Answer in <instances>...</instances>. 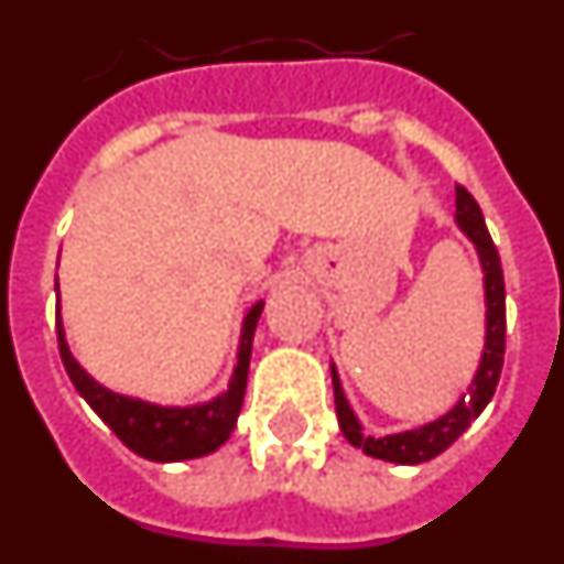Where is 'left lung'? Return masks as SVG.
Listing matches in <instances>:
<instances>
[{
  "label": "left lung",
  "mask_w": 564,
  "mask_h": 564,
  "mask_svg": "<svg viewBox=\"0 0 564 564\" xmlns=\"http://www.w3.org/2000/svg\"><path fill=\"white\" fill-rule=\"evenodd\" d=\"M455 220L460 231L475 242L482 265V288H486V344H482L480 367H477L475 378L468 383L466 395L437 421L423 423V426L410 432H398V435L372 437L364 435L356 412L350 410V403L344 398L336 367L330 364L338 426H341L344 437L352 446L364 449V455L378 457V460L415 466V463H426L441 455V452H446L471 426V421L486 410L497 390V381H500L502 358H506V282H502L500 253H497L495 242H491V234H488L486 220H482L480 206L463 186H457Z\"/></svg>",
  "instance_id": "obj_1"
}]
</instances>
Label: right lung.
<instances>
[{
    "mask_svg": "<svg viewBox=\"0 0 564 564\" xmlns=\"http://www.w3.org/2000/svg\"><path fill=\"white\" fill-rule=\"evenodd\" d=\"M262 307H265V302H257L246 313V318H242L237 367H234L228 390L214 398V401L194 403V406H161V403H149L141 401V398H129L121 395V392L107 390L96 378H89V372L69 352L67 338H64L62 313H58L56 305L58 352H62L64 370H67L69 381L76 383L78 395L96 410V415L107 423L115 435L121 437L127 449H132L134 455H141L154 463L192 460V457L212 455L214 449H220L223 443L231 437L234 426H237L242 398H246L248 367H251L253 330H257V322L262 316Z\"/></svg>",
    "mask_w": 564,
    "mask_h": 564,
    "instance_id": "right-lung-1",
    "label": "right lung"
}]
</instances>
